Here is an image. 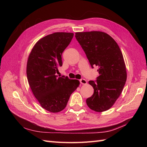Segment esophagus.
Instances as JSON below:
<instances>
[{
  "instance_id": "obj_1",
  "label": "esophagus",
  "mask_w": 147,
  "mask_h": 147,
  "mask_svg": "<svg viewBox=\"0 0 147 147\" xmlns=\"http://www.w3.org/2000/svg\"><path fill=\"white\" fill-rule=\"evenodd\" d=\"M80 83L82 84H87V81L85 79H83V78L80 80Z\"/></svg>"
}]
</instances>
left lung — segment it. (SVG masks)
<instances>
[{"instance_id": "left-lung-1", "label": "left lung", "mask_w": 147, "mask_h": 147, "mask_svg": "<svg viewBox=\"0 0 147 147\" xmlns=\"http://www.w3.org/2000/svg\"><path fill=\"white\" fill-rule=\"evenodd\" d=\"M75 37L92 68L99 67L96 80L89 82L94 93L86 99V104L95 112H104L113 106L126 83L127 74L123 54L115 40L105 32H76Z\"/></svg>"}]
</instances>
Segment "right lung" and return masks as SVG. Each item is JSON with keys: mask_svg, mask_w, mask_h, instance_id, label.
<instances>
[{"mask_svg": "<svg viewBox=\"0 0 147 147\" xmlns=\"http://www.w3.org/2000/svg\"><path fill=\"white\" fill-rule=\"evenodd\" d=\"M73 37L70 32L48 35L35 43L28 57L26 74L30 88L42 107L52 113L65 109L80 84L77 80L56 75L63 65L62 54Z\"/></svg>", "mask_w": 147, "mask_h": 147, "instance_id": "right-lung-1", "label": "right lung"}]
</instances>
